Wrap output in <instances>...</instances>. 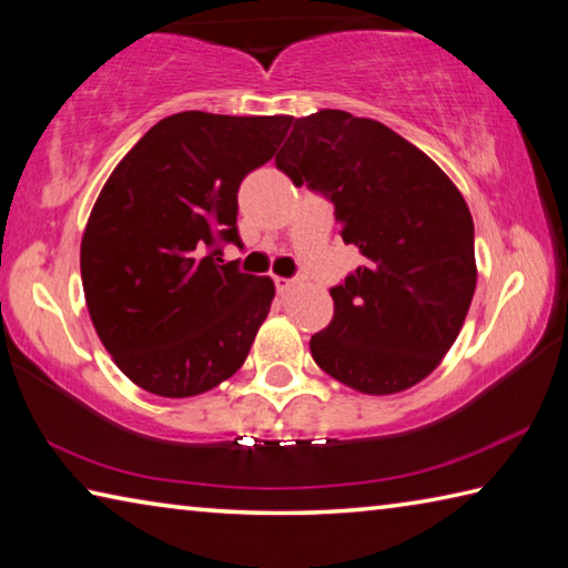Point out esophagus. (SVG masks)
Returning <instances> with one entry per match:
<instances>
[{"label":"esophagus","mask_w":568,"mask_h":568,"mask_svg":"<svg viewBox=\"0 0 568 568\" xmlns=\"http://www.w3.org/2000/svg\"><path fill=\"white\" fill-rule=\"evenodd\" d=\"M273 281H275V291L281 295H285L287 291H293L295 283H297V281H291V277H277V275L273 277Z\"/></svg>","instance_id":"1"}]
</instances>
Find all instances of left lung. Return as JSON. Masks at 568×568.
Returning <instances> with one entry per match:
<instances>
[{"label": "left lung", "instance_id": "left-lung-1", "mask_svg": "<svg viewBox=\"0 0 568 568\" xmlns=\"http://www.w3.org/2000/svg\"><path fill=\"white\" fill-rule=\"evenodd\" d=\"M293 185L323 190L363 265L333 287L313 361L368 396L430 376L464 328L476 291L474 217L426 152L383 122L321 110L295 120L275 155Z\"/></svg>", "mask_w": 568, "mask_h": 568}]
</instances>
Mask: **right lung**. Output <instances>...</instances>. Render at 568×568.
Returning a JSON list of instances; mask_svg holds the SVG:
<instances>
[{"label":"right lung","mask_w":568,"mask_h":568,"mask_svg":"<svg viewBox=\"0 0 568 568\" xmlns=\"http://www.w3.org/2000/svg\"><path fill=\"white\" fill-rule=\"evenodd\" d=\"M291 124L287 114H170L104 182L80 245L84 303L134 386L190 398L245 363L275 285L220 265L213 245L240 243V182L275 155Z\"/></svg>","instance_id":"obj_1"}]
</instances>
